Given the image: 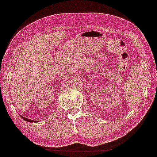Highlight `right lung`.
<instances>
[{"instance_id":"add662e5","label":"right lung","mask_w":157,"mask_h":157,"mask_svg":"<svg viewBox=\"0 0 157 157\" xmlns=\"http://www.w3.org/2000/svg\"><path fill=\"white\" fill-rule=\"evenodd\" d=\"M22 117L23 119H24L25 121H26L27 122H31V123H32V122H38V121H33V120H31V119H26V118H25V117Z\"/></svg>"}]
</instances>
